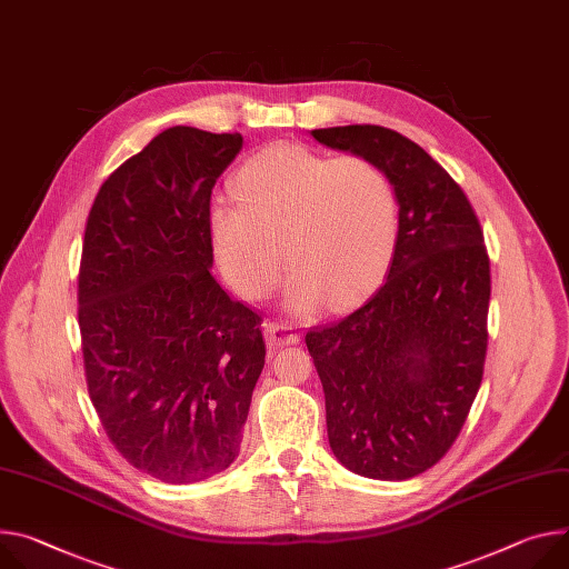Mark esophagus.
<instances>
[{"label":"esophagus","mask_w":569,"mask_h":569,"mask_svg":"<svg viewBox=\"0 0 569 569\" xmlns=\"http://www.w3.org/2000/svg\"><path fill=\"white\" fill-rule=\"evenodd\" d=\"M266 338L270 347H286L297 345L301 340V333L283 322H266Z\"/></svg>","instance_id":"obj_1"}]
</instances>
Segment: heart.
<instances>
[{
	"label": "heart",
	"instance_id": "obj_1",
	"mask_svg": "<svg viewBox=\"0 0 569 569\" xmlns=\"http://www.w3.org/2000/svg\"><path fill=\"white\" fill-rule=\"evenodd\" d=\"M233 198L211 206L209 236L222 277L247 299L272 288L281 249L292 268L286 283L292 313H311L322 299L356 303L395 256L397 190L358 153L331 159L301 144L268 147L240 166Z\"/></svg>",
	"mask_w": 569,
	"mask_h": 569
}]
</instances>
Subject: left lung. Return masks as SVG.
I'll use <instances>...</instances> for the list:
<instances>
[{
	"mask_svg": "<svg viewBox=\"0 0 569 569\" xmlns=\"http://www.w3.org/2000/svg\"><path fill=\"white\" fill-rule=\"evenodd\" d=\"M311 136L375 161L397 190L399 238L386 283L338 325L308 331L306 347L336 458L360 477L406 481L449 451L483 379V231L460 186L418 142L377 124Z\"/></svg>",
	"mask_w": 569,
	"mask_h": 569,
	"instance_id": "left-lung-1",
	"label": "left lung"
}]
</instances>
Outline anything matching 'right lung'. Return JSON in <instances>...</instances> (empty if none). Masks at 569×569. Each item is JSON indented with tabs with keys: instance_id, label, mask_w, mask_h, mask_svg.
<instances>
[{
	"instance_id": "add662e5",
	"label": "right lung",
	"mask_w": 569,
	"mask_h": 569,
	"mask_svg": "<svg viewBox=\"0 0 569 569\" xmlns=\"http://www.w3.org/2000/svg\"><path fill=\"white\" fill-rule=\"evenodd\" d=\"M240 133L172 127L101 183L79 268L90 401L113 447L166 483L238 458L266 366L261 316L213 279L211 192Z\"/></svg>"
}]
</instances>
